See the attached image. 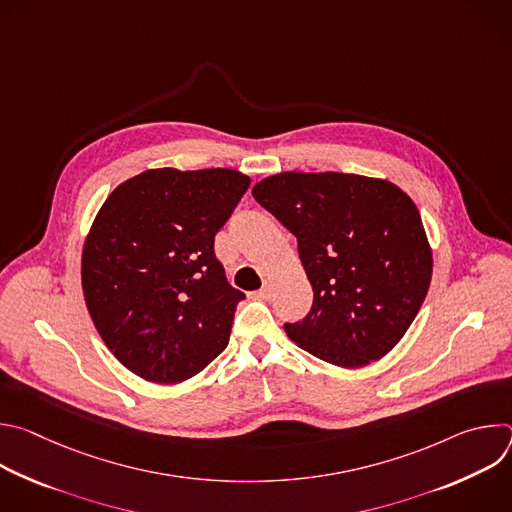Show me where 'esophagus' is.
I'll return each instance as SVG.
<instances>
[{
    "mask_svg": "<svg viewBox=\"0 0 512 512\" xmlns=\"http://www.w3.org/2000/svg\"><path fill=\"white\" fill-rule=\"evenodd\" d=\"M257 296L263 298V300H269V298L273 296V285H271V283H265V285L259 289Z\"/></svg>",
    "mask_w": 512,
    "mask_h": 512,
    "instance_id": "1",
    "label": "esophagus"
}]
</instances>
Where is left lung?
I'll use <instances>...</instances> for the list:
<instances>
[{
	"mask_svg": "<svg viewBox=\"0 0 512 512\" xmlns=\"http://www.w3.org/2000/svg\"><path fill=\"white\" fill-rule=\"evenodd\" d=\"M253 198L298 239L314 304L285 334L344 369L383 358L415 320L431 249L413 200L395 184L340 172H281Z\"/></svg>",
	"mask_w": 512,
	"mask_h": 512,
	"instance_id": "1",
	"label": "left lung"
}]
</instances>
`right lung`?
I'll use <instances>...</instances> for the list:
<instances>
[{"label":"right lung","instance_id":"right-lung-1","mask_svg":"<svg viewBox=\"0 0 512 512\" xmlns=\"http://www.w3.org/2000/svg\"><path fill=\"white\" fill-rule=\"evenodd\" d=\"M251 178L227 168H158L119 184L87 235V310L115 358L137 377L174 385L198 375L231 336L235 289L214 235Z\"/></svg>","mask_w":512,"mask_h":512}]
</instances>
